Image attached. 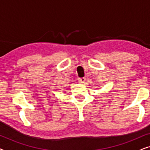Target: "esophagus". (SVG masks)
Instances as JSON below:
<instances>
[{
	"instance_id": "34e87169",
	"label": "esophagus",
	"mask_w": 150,
	"mask_h": 150,
	"mask_svg": "<svg viewBox=\"0 0 150 150\" xmlns=\"http://www.w3.org/2000/svg\"><path fill=\"white\" fill-rule=\"evenodd\" d=\"M85 81H86L85 78H80V79H79V82L81 83H83V84L85 83Z\"/></svg>"
}]
</instances>
